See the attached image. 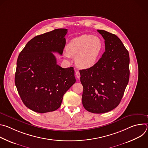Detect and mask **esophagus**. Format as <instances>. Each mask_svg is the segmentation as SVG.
Wrapping results in <instances>:
<instances>
[{"mask_svg":"<svg viewBox=\"0 0 148 148\" xmlns=\"http://www.w3.org/2000/svg\"><path fill=\"white\" fill-rule=\"evenodd\" d=\"M75 75H76V77H77V78H80V73L78 71H77L75 72Z\"/></svg>","mask_w":148,"mask_h":148,"instance_id":"obj_1","label":"esophagus"}]
</instances>
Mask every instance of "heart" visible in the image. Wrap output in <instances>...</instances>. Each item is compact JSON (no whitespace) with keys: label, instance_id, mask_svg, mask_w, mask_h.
Instances as JSON below:
<instances>
[{"label":"heart","instance_id":"1","mask_svg":"<svg viewBox=\"0 0 148 148\" xmlns=\"http://www.w3.org/2000/svg\"><path fill=\"white\" fill-rule=\"evenodd\" d=\"M103 47L102 41L98 37L91 34H82L72 39L67 46V51L70 56H75L76 64L83 69L94 66L98 61Z\"/></svg>","mask_w":148,"mask_h":148}]
</instances>
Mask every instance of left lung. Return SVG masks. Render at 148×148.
<instances>
[{
    "label": "left lung",
    "mask_w": 148,
    "mask_h": 148,
    "mask_svg": "<svg viewBox=\"0 0 148 148\" xmlns=\"http://www.w3.org/2000/svg\"><path fill=\"white\" fill-rule=\"evenodd\" d=\"M97 31L105 40V51L94 66L79 73L83 107L102 114L115 108L121 101L130 78V55L115 34Z\"/></svg>",
    "instance_id": "1"
}]
</instances>
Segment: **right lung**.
I'll return each instance as SVG.
<instances>
[{"mask_svg": "<svg viewBox=\"0 0 148 148\" xmlns=\"http://www.w3.org/2000/svg\"><path fill=\"white\" fill-rule=\"evenodd\" d=\"M66 29H57L31 39L17 60L15 85L23 103L45 113L57 110L63 95L75 82L73 67L63 69L53 53L62 54Z\"/></svg>", "mask_w": 148, "mask_h": 148, "instance_id": "add662e5", "label": "right lung"}]
</instances>
